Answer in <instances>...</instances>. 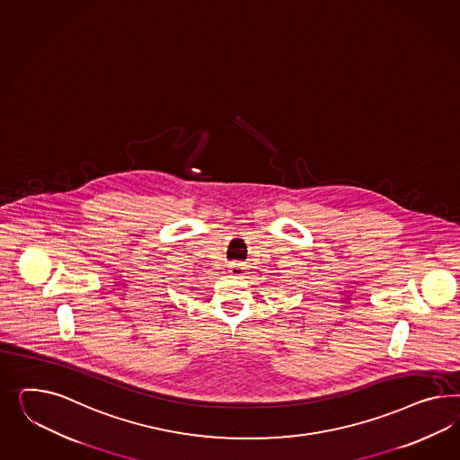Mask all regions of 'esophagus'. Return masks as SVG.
<instances>
[{
	"label": "esophagus",
	"instance_id": "34e87169",
	"mask_svg": "<svg viewBox=\"0 0 460 460\" xmlns=\"http://www.w3.org/2000/svg\"><path fill=\"white\" fill-rule=\"evenodd\" d=\"M228 272H230V274H232L234 277H240L242 274H243V270H242V265L236 262L230 263V265H228Z\"/></svg>",
	"mask_w": 460,
	"mask_h": 460
}]
</instances>
